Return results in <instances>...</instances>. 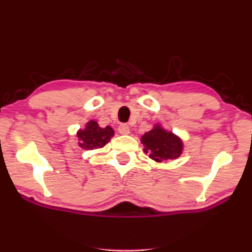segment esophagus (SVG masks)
<instances>
[{"mask_svg": "<svg viewBox=\"0 0 252 252\" xmlns=\"http://www.w3.org/2000/svg\"><path fill=\"white\" fill-rule=\"evenodd\" d=\"M118 132L122 135H128L130 132V128L128 124H120V126H118Z\"/></svg>", "mask_w": 252, "mask_h": 252, "instance_id": "34e87169", "label": "esophagus"}]
</instances>
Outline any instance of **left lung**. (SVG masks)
Listing matches in <instances>:
<instances>
[{"instance_id":"left-lung-1","label":"left lung","mask_w":252,"mask_h":252,"mask_svg":"<svg viewBox=\"0 0 252 252\" xmlns=\"http://www.w3.org/2000/svg\"><path fill=\"white\" fill-rule=\"evenodd\" d=\"M144 153H148L152 160L162 162L174 160L182 153V141L173 132L166 131L160 126H155L142 136Z\"/></svg>"}]
</instances>
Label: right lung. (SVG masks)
Masks as SVG:
<instances>
[{
  "label": "right lung",
  "mask_w": 252,
  "mask_h": 252,
  "mask_svg": "<svg viewBox=\"0 0 252 252\" xmlns=\"http://www.w3.org/2000/svg\"><path fill=\"white\" fill-rule=\"evenodd\" d=\"M78 138H79V146L84 149L94 150L102 148L109 142L110 138L114 136V129L111 126L100 128L96 121H90L86 124L85 129L78 131Z\"/></svg>",
  "instance_id": "1"
}]
</instances>
